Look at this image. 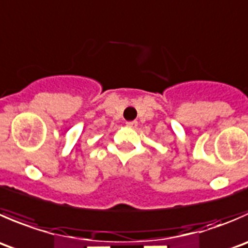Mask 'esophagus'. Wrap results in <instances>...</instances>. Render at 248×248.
Listing matches in <instances>:
<instances>
[{"instance_id":"obj_1","label":"esophagus","mask_w":248,"mask_h":248,"mask_svg":"<svg viewBox=\"0 0 248 248\" xmlns=\"http://www.w3.org/2000/svg\"><path fill=\"white\" fill-rule=\"evenodd\" d=\"M127 127H131V128H134V127H137V124H138V122L137 121H128L126 122Z\"/></svg>"}]
</instances>
